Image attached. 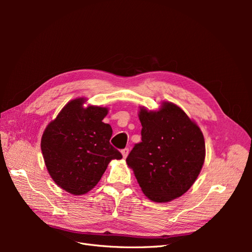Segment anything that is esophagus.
Here are the masks:
<instances>
[{
  "mask_svg": "<svg viewBox=\"0 0 252 252\" xmlns=\"http://www.w3.org/2000/svg\"><path fill=\"white\" fill-rule=\"evenodd\" d=\"M122 156H123V158H127V156H128V154H129V148H124V149H122Z\"/></svg>",
  "mask_w": 252,
  "mask_h": 252,
  "instance_id": "1",
  "label": "esophagus"
}]
</instances>
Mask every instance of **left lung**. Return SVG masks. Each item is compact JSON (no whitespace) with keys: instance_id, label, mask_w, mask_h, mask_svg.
I'll return each mask as SVG.
<instances>
[{"instance_id":"8db88e82","label":"left lung","mask_w":252,"mask_h":252,"mask_svg":"<svg viewBox=\"0 0 252 252\" xmlns=\"http://www.w3.org/2000/svg\"><path fill=\"white\" fill-rule=\"evenodd\" d=\"M142 142L127 157L144 194L157 203L184 194L199 177L205 161L200 127L179 106L163 102L149 111L141 107Z\"/></svg>"}]
</instances>
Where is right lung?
Wrapping results in <instances>:
<instances>
[{
	"label": "right lung",
	"instance_id": "obj_1",
	"mask_svg": "<svg viewBox=\"0 0 252 252\" xmlns=\"http://www.w3.org/2000/svg\"><path fill=\"white\" fill-rule=\"evenodd\" d=\"M86 98L68 102L42 135L45 165L56 184L74 195L93 189L111 159L122 155L109 143L112 128L105 124L108 108L89 105Z\"/></svg>",
	"mask_w": 252,
	"mask_h": 252
}]
</instances>
